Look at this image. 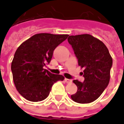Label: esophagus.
<instances>
[{"mask_svg": "<svg viewBox=\"0 0 124 124\" xmlns=\"http://www.w3.org/2000/svg\"><path fill=\"white\" fill-rule=\"evenodd\" d=\"M65 83H72V80L71 79H68V78H65Z\"/></svg>", "mask_w": 124, "mask_h": 124, "instance_id": "34e87169", "label": "esophagus"}]
</instances>
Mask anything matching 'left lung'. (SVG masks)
<instances>
[{"label": "left lung", "instance_id": "left-lung-1", "mask_svg": "<svg viewBox=\"0 0 124 124\" xmlns=\"http://www.w3.org/2000/svg\"><path fill=\"white\" fill-rule=\"evenodd\" d=\"M78 65L84 68V82L74 80L78 87L71 98L80 104H87L98 98L110 80L113 59L102 41L89 34L71 35L68 38Z\"/></svg>", "mask_w": 124, "mask_h": 124}]
</instances>
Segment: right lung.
Masks as SVG:
<instances>
[{"label":"right lung","mask_w":124,"mask_h":124,"mask_svg":"<svg viewBox=\"0 0 124 124\" xmlns=\"http://www.w3.org/2000/svg\"><path fill=\"white\" fill-rule=\"evenodd\" d=\"M68 35L39 33L23 42L16 50L11 63L15 86L20 94L31 102L46 99L53 84L64 77L44 69L50 63L54 49Z\"/></svg>","instance_id":"1"}]
</instances>
